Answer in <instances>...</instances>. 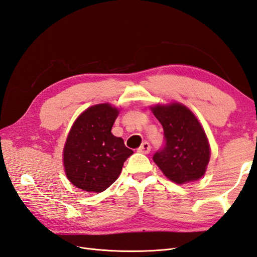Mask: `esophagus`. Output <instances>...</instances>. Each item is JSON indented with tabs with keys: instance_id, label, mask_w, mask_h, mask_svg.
<instances>
[{
	"instance_id": "1",
	"label": "esophagus",
	"mask_w": 257,
	"mask_h": 257,
	"mask_svg": "<svg viewBox=\"0 0 257 257\" xmlns=\"http://www.w3.org/2000/svg\"><path fill=\"white\" fill-rule=\"evenodd\" d=\"M150 151H151V146L149 145V143H147V142L143 143V144H142V146L139 147V149H138V152L144 153V154L150 153Z\"/></svg>"
}]
</instances>
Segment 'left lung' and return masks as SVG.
<instances>
[{"mask_svg":"<svg viewBox=\"0 0 257 257\" xmlns=\"http://www.w3.org/2000/svg\"><path fill=\"white\" fill-rule=\"evenodd\" d=\"M149 108L162 124L166 139L164 148L153 157L163 175L176 184L203 178L211 150L197 116L189 107L179 102L158 103Z\"/></svg>","mask_w":257,"mask_h":257,"instance_id":"obj_1","label":"left lung"}]
</instances>
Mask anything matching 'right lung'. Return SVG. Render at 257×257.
Listing matches in <instances>:
<instances>
[{
    "mask_svg": "<svg viewBox=\"0 0 257 257\" xmlns=\"http://www.w3.org/2000/svg\"><path fill=\"white\" fill-rule=\"evenodd\" d=\"M120 108L109 103L90 106L75 120L63 148L67 179L84 192L100 193L118 179L123 163L133 154L111 133Z\"/></svg>",
    "mask_w": 257,
    "mask_h": 257,
    "instance_id": "1",
    "label": "right lung"
}]
</instances>
